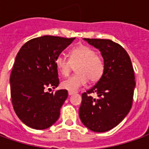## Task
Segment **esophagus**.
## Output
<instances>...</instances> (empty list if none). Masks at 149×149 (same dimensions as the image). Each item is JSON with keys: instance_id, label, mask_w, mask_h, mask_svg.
I'll return each instance as SVG.
<instances>
[{"instance_id": "obj_1", "label": "esophagus", "mask_w": 149, "mask_h": 149, "mask_svg": "<svg viewBox=\"0 0 149 149\" xmlns=\"http://www.w3.org/2000/svg\"><path fill=\"white\" fill-rule=\"evenodd\" d=\"M73 94H74L73 92H70V91H68V95H69V96H72V95H73Z\"/></svg>"}]
</instances>
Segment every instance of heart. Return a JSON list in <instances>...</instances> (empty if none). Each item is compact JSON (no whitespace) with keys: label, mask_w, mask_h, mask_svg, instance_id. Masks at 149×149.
<instances>
[{"label":"heart","mask_w":149,"mask_h":149,"mask_svg":"<svg viewBox=\"0 0 149 149\" xmlns=\"http://www.w3.org/2000/svg\"><path fill=\"white\" fill-rule=\"evenodd\" d=\"M56 67L59 73L67 77L76 66L77 74L72 76L61 83V87L70 92H77L88 82L100 80L104 72V62L96 51L88 46L81 45L72 49L69 58L60 54L55 60Z\"/></svg>","instance_id":"heart-1"}]
</instances>
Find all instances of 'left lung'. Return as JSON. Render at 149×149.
Here are the masks:
<instances>
[{"label": "left lung", "mask_w": 149, "mask_h": 149, "mask_svg": "<svg viewBox=\"0 0 149 149\" xmlns=\"http://www.w3.org/2000/svg\"><path fill=\"white\" fill-rule=\"evenodd\" d=\"M100 51L104 62L103 76L82 93L79 116L91 131L104 132L118 125L128 115L136 86L133 67L125 49L111 40L84 38ZM92 93L97 94L93 98Z\"/></svg>", "instance_id": "left-lung-1"}]
</instances>
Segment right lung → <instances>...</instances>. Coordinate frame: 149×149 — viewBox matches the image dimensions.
I'll list each match as a JSON object with an SVG mask.
<instances>
[{
	"instance_id": "obj_1",
	"label": "right lung",
	"mask_w": 149,
	"mask_h": 149,
	"mask_svg": "<svg viewBox=\"0 0 149 149\" xmlns=\"http://www.w3.org/2000/svg\"><path fill=\"white\" fill-rule=\"evenodd\" d=\"M75 38L43 36L29 40L18 52L10 75L12 104L21 121L34 129L52 126L68 97L66 89L48 93L59 85L56 57Z\"/></svg>"
}]
</instances>
